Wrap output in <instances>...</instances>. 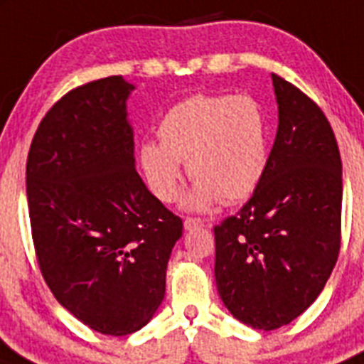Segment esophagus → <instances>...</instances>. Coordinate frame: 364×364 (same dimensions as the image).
<instances>
[{"mask_svg": "<svg viewBox=\"0 0 364 364\" xmlns=\"http://www.w3.org/2000/svg\"><path fill=\"white\" fill-rule=\"evenodd\" d=\"M204 220L203 219H195V217H188L184 220V228L186 230H195V228H203Z\"/></svg>", "mask_w": 364, "mask_h": 364, "instance_id": "esophagus-1", "label": "esophagus"}]
</instances>
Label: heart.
Wrapping results in <instances>:
<instances>
[{
	"instance_id": "1",
	"label": "heart",
	"mask_w": 364,
	"mask_h": 364,
	"mask_svg": "<svg viewBox=\"0 0 364 364\" xmlns=\"http://www.w3.org/2000/svg\"><path fill=\"white\" fill-rule=\"evenodd\" d=\"M160 144L139 145L138 160L149 189L161 203L175 200L182 166L195 180L188 208L206 210L219 198L234 204L250 197L269 164V119L250 95H195L167 112Z\"/></svg>"
}]
</instances>
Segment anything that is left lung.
I'll return each mask as SVG.
<instances>
[{
	"label": "left lung",
	"instance_id": "obj_1",
	"mask_svg": "<svg viewBox=\"0 0 364 364\" xmlns=\"http://www.w3.org/2000/svg\"><path fill=\"white\" fill-rule=\"evenodd\" d=\"M278 130L262 182L213 228L217 291L247 326L271 331L311 306L341 248L343 164L316 102L272 73Z\"/></svg>",
	"mask_w": 364,
	"mask_h": 364
}]
</instances>
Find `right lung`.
I'll return each mask as SVG.
<instances>
[{"instance_id":"1","label":"right lung","mask_w":364,"mask_h":364,"mask_svg":"<svg viewBox=\"0 0 364 364\" xmlns=\"http://www.w3.org/2000/svg\"><path fill=\"white\" fill-rule=\"evenodd\" d=\"M121 75L68 92L40 121L27 203L40 271L62 307L102 335L141 330L166 294L182 219L136 171Z\"/></svg>"}]
</instances>
